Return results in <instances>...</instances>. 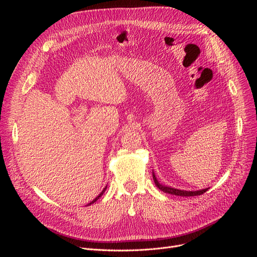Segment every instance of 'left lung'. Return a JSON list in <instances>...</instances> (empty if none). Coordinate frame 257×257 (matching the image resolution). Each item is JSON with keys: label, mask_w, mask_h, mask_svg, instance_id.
I'll list each match as a JSON object with an SVG mask.
<instances>
[{"label": "left lung", "mask_w": 257, "mask_h": 257, "mask_svg": "<svg viewBox=\"0 0 257 257\" xmlns=\"http://www.w3.org/2000/svg\"><path fill=\"white\" fill-rule=\"evenodd\" d=\"M153 180L155 182V185L159 188L160 191H163L165 193H168V194H171V195H176V196H182V197H192V196H200L202 194H204L207 188H204V190H201V191H196V192H187V191H180V190H176V188H173V187H168V186H164L161 185L156 177L155 175L153 174Z\"/></svg>", "instance_id": "1"}]
</instances>
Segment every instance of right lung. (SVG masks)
Returning <instances> with one entry per match:
<instances>
[{
	"mask_svg": "<svg viewBox=\"0 0 257 257\" xmlns=\"http://www.w3.org/2000/svg\"><path fill=\"white\" fill-rule=\"evenodd\" d=\"M105 190H106V187H105V188H104V190H103V192H102V193H101V194H100V195H99V196H98V197H97V198H96V199H94V200H93V201H92V202H90V203H89V204H91V203H93V202H96V201H97V200H98V199H99V198H100V197H101V196H102V195H103V193H104V192H105Z\"/></svg>",
	"mask_w": 257,
	"mask_h": 257,
	"instance_id": "obj_1",
	"label": "right lung"
}]
</instances>
